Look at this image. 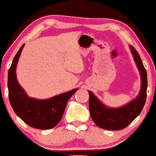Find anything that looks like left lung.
<instances>
[{"label": "left lung", "instance_id": "8db88e82", "mask_svg": "<svg viewBox=\"0 0 156 156\" xmlns=\"http://www.w3.org/2000/svg\"><path fill=\"white\" fill-rule=\"evenodd\" d=\"M141 76V89L134 99L123 106L111 108L106 106L94 93H89V110L93 121L99 127L105 130H119L128 126L141 113L147 99V76L141 57L135 48L129 45Z\"/></svg>", "mask_w": 156, "mask_h": 156}]
</instances>
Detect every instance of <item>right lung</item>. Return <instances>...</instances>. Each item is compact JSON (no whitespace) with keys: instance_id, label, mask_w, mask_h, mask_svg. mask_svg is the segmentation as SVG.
I'll return each mask as SVG.
<instances>
[{"instance_id":"add662e5","label":"right lung","mask_w":156,"mask_h":156,"mask_svg":"<svg viewBox=\"0 0 156 156\" xmlns=\"http://www.w3.org/2000/svg\"><path fill=\"white\" fill-rule=\"evenodd\" d=\"M23 44L14 57L8 72L9 99L15 113L30 127L46 130L55 127L62 119L68 101L78 88L46 99H38L28 96L18 83L16 68Z\"/></svg>"}]
</instances>
